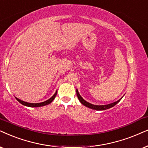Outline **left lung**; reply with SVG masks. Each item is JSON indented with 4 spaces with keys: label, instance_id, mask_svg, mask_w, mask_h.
<instances>
[{
    "label": "left lung",
    "instance_id": "left-lung-1",
    "mask_svg": "<svg viewBox=\"0 0 148 148\" xmlns=\"http://www.w3.org/2000/svg\"><path fill=\"white\" fill-rule=\"evenodd\" d=\"M76 95H77V97L78 98V100L80 102V103L82 104H83L84 106H87L88 108H90L91 109H94V110H97V111H104V110H106V109H108V108L113 107L115 105V104H117L118 102H119L121 100V99H119V100L116 101L115 102H113V103H111L109 104H106V105H94V104H92L91 103H89V102H87V101H85L84 99L82 98L81 96H80V95L79 94V93H78V89H76Z\"/></svg>",
    "mask_w": 148,
    "mask_h": 148
}]
</instances>
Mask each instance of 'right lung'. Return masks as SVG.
Here are the masks:
<instances>
[{
    "label": "right lung",
    "instance_id": "add662e5",
    "mask_svg": "<svg viewBox=\"0 0 148 148\" xmlns=\"http://www.w3.org/2000/svg\"><path fill=\"white\" fill-rule=\"evenodd\" d=\"M57 91H56L55 94H54L53 96H52L50 99H48V100L45 101V102H40V103H29V102H24V101H22L21 100H20V99L17 98L16 97V100L20 102V103H21L22 104H23V105H24V106H29V107H39V106H43L45 105H48V104L51 103L52 101L54 100V99L55 98L56 96H57Z\"/></svg>",
    "mask_w": 148,
    "mask_h": 148
}]
</instances>
